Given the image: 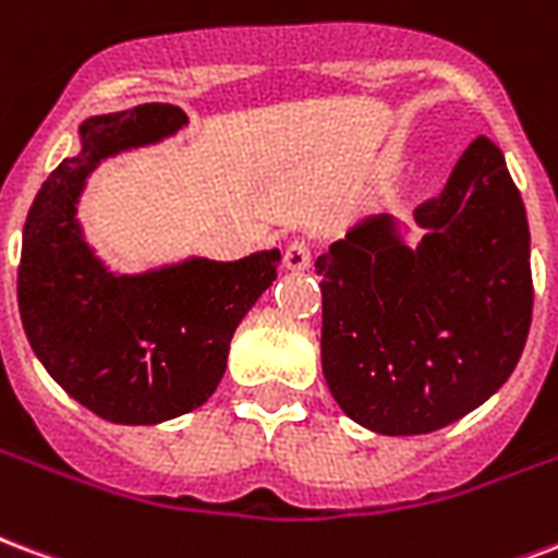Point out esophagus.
Returning <instances> with one entry per match:
<instances>
[{
  "instance_id": "obj_1",
  "label": "esophagus",
  "mask_w": 558,
  "mask_h": 558,
  "mask_svg": "<svg viewBox=\"0 0 558 558\" xmlns=\"http://www.w3.org/2000/svg\"><path fill=\"white\" fill-rule=\"evenodd\" d=\"M283 263H287V269L292 271H304L310 269V263H313V248H310L307 240H292L283 251Z\"/></svg>"
}]
</instances>
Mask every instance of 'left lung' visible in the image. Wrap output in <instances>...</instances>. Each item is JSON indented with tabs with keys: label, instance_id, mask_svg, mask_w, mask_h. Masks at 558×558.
Segmentation results:
<instances>
[{
	"label": "left lung",
	"instance_id": "left-lung-1",
	"mask_svg": "<svg viewBox=\"0 0 558 558\" xmlns=\"http://www.w3.org/2000/svg\"><path fill=\"white\" fill-rule=\"evenodd\" d=\"M410 248L372 216L316 260L322 368L348 418L383 436L448 427L509 380L533 322L530 228L500 148L477 137Z\"/></svg>",
	"mask_w": 558,
	"mask_h": 558
}]
</instances>
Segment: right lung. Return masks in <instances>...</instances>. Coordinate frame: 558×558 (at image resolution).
Returning a JSON list of instances; mask_svg holds the SVG:
<instances>
[{"mask_svg":"<svg viewBox=\"0 0 558 558\" xmlns=\"http://www.w3.org/2000/svg\"><path fill=\"white\" fill-rule=\"evenodd\" d=\"M186 125L175 105H137L81 125V151L46 178L23 228L16 301L43 368L113 424H160L202 407L222 380L231 336L278 278L280 251L113 275L81 236L75 204L99 160Z\"/></svg>","mask_w":558,"mask_h":558,"instance_id":"1","label":"right lung"}]
</instances>
